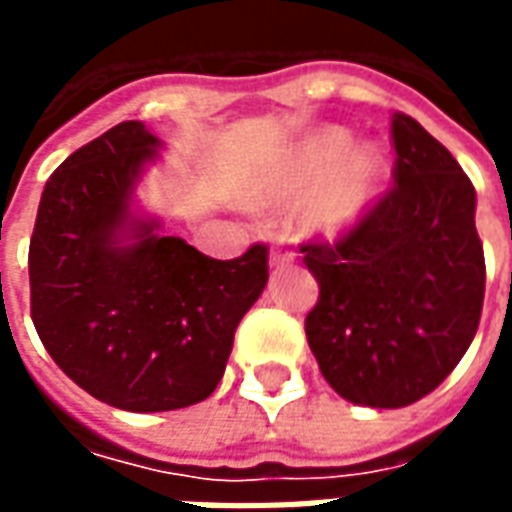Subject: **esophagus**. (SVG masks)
I'll list each match as a JSON object with an SVG mask.
<instances>
[{"label": "esophagus", "mask_w": 512, "mask_h": 512, "mask_svg": "<svg viewBox=\"0 0 512 512\" xmlns=\"http://www.w3.org/2000/svg\"><path fill=\"white\" fill-rule=\"evenodd\" d=\"M293 260V255H290L288 249H282V246H277L274 252H271V266L279 268V266H285V263H290Z\"/></svg>", "instance_id": "34e87169"}]
</instances>
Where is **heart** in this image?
<instances>
[{
    "instance_id": "1",
    "label": "heart",
    "mask_w": 512,
    "mask_h": 512,
    "mask_svg": "<svg viewBox=\"0 0 512 512\" xmlns=\"http://www.w3.org/2000/svg\"><path fill=\"white\" fill-rule=\"evenodd\" d=\"M386 180V156L381 145L351 134L340 126L315 128L290 147L263 180L252 189L260 208H279L296 201L293 230L310 241H337L359 230L376 208Z\"/></svg>"
}]
</instances>
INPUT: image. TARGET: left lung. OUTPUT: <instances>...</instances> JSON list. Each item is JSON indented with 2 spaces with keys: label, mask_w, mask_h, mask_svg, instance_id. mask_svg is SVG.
Listing matches in <instances>:
<instances>
[{
  "label": "left lung",
  "mask_w": 512,
  "mask_h": 512,
  "mask_svg": "<svg viewBox=\"0 0 512 512\" xmlns=\"http://www.w3.org/2000/svg\"><path fill=\"white\" fill-rule=\"evenodd\" d=\"M395 189L334 246H301L318 279L307 343L356 406L403 408L472 345L485 296L472 180L414 117L392 115Z\"/></svg>",
  "instance_id": "8db88e82"
}]
</instances>
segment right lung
I'll list each match as a JSON object with an SVG mask.
<instances>
[{
    "label": "right lung",
    "instance_id": "obj_1",
    "mask_svg": "<svg viewBox=\"0 0 512 512\" xmlns=\"http://www.w3.org/2000/svg\"><path fill=\"white\" fill-rule=\"evenodd\" d=\"M161 147L139 120L79 147L46 180L29 241L32 323L51 359L84 392L139 414L211 395L268 282L263 244L213 260L136 208Z\"/></svg>",
    "mask_w": 512,
    "mask_h": 512
}]
</instances>
